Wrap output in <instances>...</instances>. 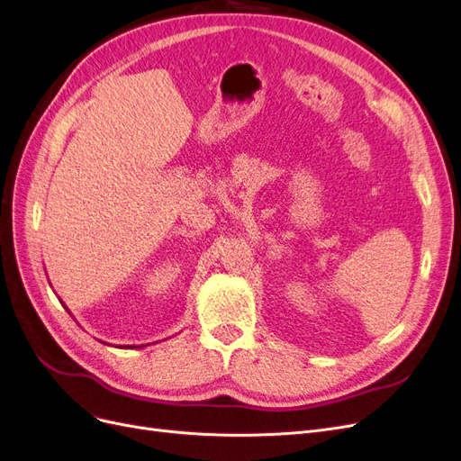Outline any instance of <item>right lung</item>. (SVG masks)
<instances>
[{
  "label": "right lung",
  "instance_id": "1",
  "mask_svg": "<svg viewBox=\"0 0 461 461\" xmlns=\"http://www.w3.org/2000/svg\"><path fill=\"white\" fill-rule=\"evenodd\" d=\"M143 346V344H141ZM141 346H121V348H141Z\"/></svg>",
  "mask_w": 461,
  "mask_h": 461
}]
</instances>
